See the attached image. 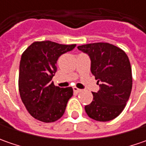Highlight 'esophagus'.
Returning a JSON list of instances; mask_svg holds the SVG:
<instances>
[{
  "mask_svg": "<svg viewBox=\"0 0 146 146\" xmlns=\"http://www.w3.org/2000/svg\"><path fill=\"white\" fill-rule=\"evenodd\" d=\"M73 90H74V92L76 93H80V92H82V89H80V88H78L77 87L73 88Z\"/></svg>",
  "mask_w": 146,
  "mask_h": 146,
  "instance_id": "esophagus-1",
  "label": "esophagus"
}]
</instances>
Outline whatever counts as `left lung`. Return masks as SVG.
<instances>
[{
  "mask_svg": "<svg viewBox=\"0 0 146 146\" xmlns=\"http://www.w3.org/2000/svg\"><path fill=\"white\" fill-rule=\"evenodd\" d=\"M78 48L91 59V72L100 82V90L84 109L94 120L106 122L120 115L126 106L132 87V68L126 53L106 42L87 44Z\"/></svg>",
  "mask_w": 146,
  "mask_h": 146,
  "instance_id": "obj_1",
  "label": "left lung"
}]
</instances>
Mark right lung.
<instances>
[{"mask_svg":"<svg viewBox=\"0 0 146 146\" xmlns=\"http://www.w3.org/2000/svg\"><path fill=\"white\" fill-rule=\"evenodd\" d=\"M74 44H61L50 40L36 41L22 54L19 65V90L28 113L37 120L52 123L65 112L73 95L71 87L55 86L54 76L58 58L72 50Z\"/></svg>","mask_w":146,"mask_h":146,"instance_id":"right-lung-1","label":"right lung"}]
</instances>
